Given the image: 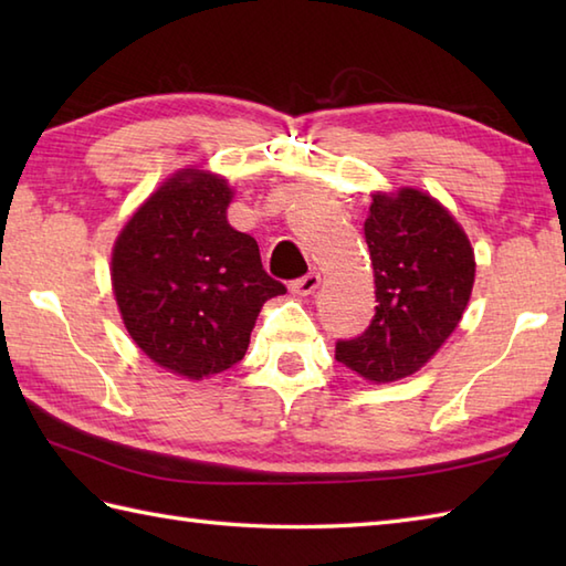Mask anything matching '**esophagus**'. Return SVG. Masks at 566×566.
<instances>
[{"label":"esophagus","mask_w":566,"mask_h":566,"mask_svg":"<svg viewBox=\"0 0 566 566\" xmlns=\"http://www.w3.org/2000/svg\"><path fill=\"white\" fill-rule=\"evenodd\" d=\"M318 284H321V274H316V272H308L306 276H302V280H296V282H292V294H296V296H308V294H314L316 290H318Z\"/></svg>","instance_id":"obj_1"}]
</instances>
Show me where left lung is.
<instances>
[{
    "label": "left lung",
    "mask_w": 566,
    "mask_h": 566,
    "mask_svg": "<svg viewBox=\"0 0 566 566\" xmlns=\"http://www.w3.org/2000/svg\"><path fill=\"white\" fill-rule=\"evenodd\" d=\"M365 243L377 314L335 359L371 384L416 375L460 326L476 274L474 248L442 203L416 187L371 191Z\"/></svg>",
    "instance_id": "1"
}]
</instances>
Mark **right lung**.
Segmentation results:
<instances>
[{"label": "right lung", "instance_id": "1", "mask_svg": "<svg viewBox=\"0 0 566 566\" xmlns=\"http://www.w3.org/2000/svg\"><path fill=\"white\" fill-rule=\"evenodd\" d=\"M235 189L189 165L130 213L112 250V290L130 338L191 381L245 357L262 304L284 284L262 270L255 238L228 223Z\"/></svg>", "mask_w": 566, "mask_h": 566}]
</instances>
